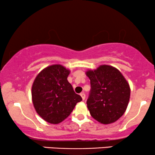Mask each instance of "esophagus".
Listing matches in <instances>:
<instances>
[{
	"mask_svg": "<svg viewBox=\"0 0 155 155\" xmlns=\"http://www.w3.org/2000/svg\"><path fill=\"white\" fill-rule=\"evenodd\" d=\"M80 95H81V98H82V100L84 101V99H85V94L84 93V92H81V93L80 94Z\"/></svg>",
	"mask_w": 155,
	"mask_h": 155,
	"instance_id": "obj_1",
	"label": "esophagus"
}]
</instances>
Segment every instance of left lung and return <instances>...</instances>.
Returning a JSON list of instances; mask_svg holds the SVG:
<instances>
[{
    "instance_id": "8db88e82",
    "label": "left lung",
    "mask_w": 155,
    "mask_h": 155,
    "mask_svg": "<svg viewBox=\"0 0 155 155\" xmlns=\"http://www.w3.org/2000/svg\"><path fill=\"white\" fill-rule=\"evenodd\" d=\"M91 90L87 104L90 115L101 124L118 120L127 109L130 88L124 76L116 68L101 65L88 70Z\"/></svg>"
}]
</instances>
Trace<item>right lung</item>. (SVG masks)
<instances>
[{
    "instance_id": "right-lung-1",
    "label": "right lung",
    "mask_w": 155,
    "mask_h": 155,
    "mask_svg": "<svg viewBox=\"0 0 155 155\" xmlns=\"http://www.w3.org/2000/svg\"><path fill=\"white\" fill-rule=\"evenodd\" d=\"M70 70L60 64L44 68L32 85V101L37 114L51 124H59L71 114L81 97L67 78Z\"/></svg>"
}]
</instances>
